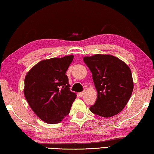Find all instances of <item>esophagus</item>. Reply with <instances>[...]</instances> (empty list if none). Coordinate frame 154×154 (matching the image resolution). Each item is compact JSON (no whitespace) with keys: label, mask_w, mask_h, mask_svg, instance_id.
I'll list each match as a JSON object with an SVG mask.
<instances>
[{"label":"esophagus","mask_w":154,"mask_h":154,"mask_svg":"<svg viewBox=\"0 0 154 154\" xmlns=\"http://www.w3.org/2000/svg\"><path fill=\"white\" fill-rule=\"evenodd\" d=\"M84 93H85V91H82V92H80V93H78V95H79L80 97H82V96H84Z\"/></svg>","instance_id":"obj_1"}]
</instances>
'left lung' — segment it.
<instances>
[{"label":"left lung","instance_id":"1","mask_svg":"<svg viewBox=\"0 0 154 154\" xmlns=\"http://www.w3.org/2000/svg\"><path fill=\"white\" fill-rule=\"evenodd\" d=\"M92 74L97 98L90 107L93 113L111 117L121 112L131 97L134 84L131 70L126 64L110 54L84 57Z\"/></svg>","mask_w":154,"mask_h":154}]
</instances>
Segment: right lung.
Returning <instances> with one entry per match:
<instances>
[{
	"instance_id": "add662e5",
	"label": "right lung",
	"mask_w": 154,
	"mask_h": 154,
	"mask_svg": "<svg viewBox=\"0 0 154 154\" xmlns=\"http://www.w3.org/2000/svg\"><path fill=\"white\" fill-rule=\"evenodd\" d=\"M72 54L43 60L27 73L23 93L37 117L49 124H57L69 113L76 95L70 90L66 72Z\"/></svg>"
}]
</instances>
